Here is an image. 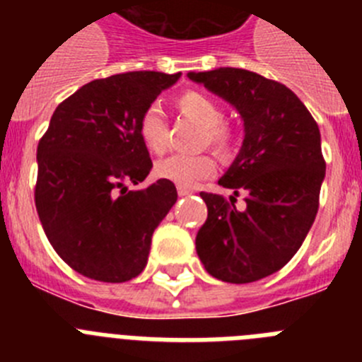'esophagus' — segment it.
<instances>
[{
	"label": "esophagus",
	"mask_w": 362,
	"mask_h": 362,
	"mask_svg": "<svg viewBox=\"0 0 362 362\" xmlns=\"http://www.w3.org/2000/svg\"><path fill=\"white\" fill-rule=\"evenodd\" d=\"M177 194L181 197H185V196H188V194H190V190H188V188H185V187H177Z\"/></svg>",
	"instance_id": "1"
}]
</instances>
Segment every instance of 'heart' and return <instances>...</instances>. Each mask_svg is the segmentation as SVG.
Segmentation results:
<instances>
[{
    "mask_svg": "<svg viewBox=\"0 0 362 362\" xmlns=\"http://www.w3.org/2000/svg\"><path fill=\"white\" fill-rule=\"evenodd\" d=\"M177 110L188 119L196 121L203 127L201 134V146L210 145L219 153H230L235 143L232 129L226 127L225 108L221 107L212 95L197 90H185L175 99ZM137 134L141 137L143 145L152 153H163L168 145V124L163 108L158 103H152L141 112L137 121ZM216 159L212 153L203 152L196 156L174 153L161 159L156 165V174L163 179H168L177 187H196L199 181L210 177L216 172Z\"/></svg>",
    "mask_w": 362,
    "mask_h": 362,
    "instance_id": "obj_1",
    "label": "heart"
}]
</instances>
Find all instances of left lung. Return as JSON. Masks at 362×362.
I'll list each match as a JSON object with an SVG mask.
<instances>
[{
    "mask_svg": "<svg viewBox=\"0 0 362 362\" xmlns=\"http://www.w3.org/2000/svg\"><path fill=\"white\" fill-rule=\"evenodd\" d=\"M192 81L238 108L245 139L219 185L233 196L201 192L209 217L196 238L204 270L225 283L259 281L296 255L317 216L326 163L308 108L283 83L250 70L190 72ZM245 196V211L235 197Z\"/></svg>",
    "mask_w": 362,
    "mask_h": 362,
    "instance_id": "obj_1",
    "label": "left lung"
}]
</instances>
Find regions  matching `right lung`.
<instances>
[{"label":"right lung","mask_w":362,"mask_h":362,"mask_svg":"<svg viewBox=\"0 0 362 362\" xmlns=\"http://www.w3.org/2000/svg\"><path fill=\"white\" fill-rule=\"evenodd\" d=\"M181 74H116L57 105L37 145L34 199L45 233L72 270L124 283L146 267L153 230L177 201L168 179L143 190L152 159L137 134L141 112Z\"/></svg>","instance_id":"1"}]
</instances>
